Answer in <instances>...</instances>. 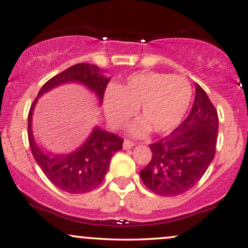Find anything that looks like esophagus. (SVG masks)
I'll return each instance as SVG.
<instances>
[{"label":"esophagus","instance_id":"obj_1","mask_svg":"<svg viewBox=\"0 0 248 248\" xmlns=\"http://www.w3.org/2000/svg\"><path fill=\"white\" fill-rule=\"evenodd\" d=\"M134 146V143L131 142V140H124V150H128V149H131V147Z\"/></svg>","mask_w":248,"mask_h":248}]
</instances>
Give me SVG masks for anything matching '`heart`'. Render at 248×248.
<instances>
[{
    "instance_id": "b5f03b06",
    "label": "heart",
    "mask_w": 248,
    "mask_h": 248,
    "mask_svg": "<svg viewBox=\"0 0 248 248\" xmlns=\"http://www.w3.org/2000/svg\"><path fill=\"white\" fill-rule=\"evenodd\" d=\"M192 89L183 77H171L158 72H140L130 75L126 82L108 87L104 95L106 118L113 126H121L140 106L143 119L130 131L140 136L151 129L166 134L176 128L190 105Z\"/></svg>"
}]
</instances>
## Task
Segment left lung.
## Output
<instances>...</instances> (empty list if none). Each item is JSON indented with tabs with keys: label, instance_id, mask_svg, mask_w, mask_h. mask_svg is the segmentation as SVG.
I'll list each match as a JSON object with an SVG mask.
<instances>
[{
	"label": "left lung",
	"instance_id": "obj_1",
	"mask_svg": "<svg viewBox=\"0 0 248 248\" xmlns=\"http://www.w3.org/2000/svg\"><path fill=\"white\" fill-rule=\"evenodd\" d=\"M217 111L199 84L190 114L168 136L150 144L151 161L140 170L147 189L175 197L193 187L214 159L217 142Z\"/></svg>",
	"mask_w": 248,
	"mask_h": 248
}]
</instances>
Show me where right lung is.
<instances>
[{
  "label": "right lung",
  "mask_w": 248,
  "mask_h": 248,
  "mask_svg": "<svg viewBox=\"0 0 248 248\" xmlns=\"http://www.w3.org/2000/svg\"><path fill=\"white\" fill-rule=\"evenodd\" d=\"M67 82L84 84L96 93L101 105L109 78L102 75V70L96 65L80 62L46 81L28 112V140L34 159L52 184L68 193H86L96 189L104 180L111 158L122 149L124 140L101 127H95L83 145L70 155H52L37 146L32 131V115L37 98L52 88Z\"/></svg>",
  "instance_id": "add662e5"
}]
</instances>
